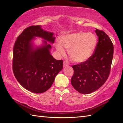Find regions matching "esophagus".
I'll return each mask as SVG.
<instances>
[{"label":"esophagus","mask_w":123,"mask_h":123,"mask_svg":"<svg viewBox=\"0 0 123 123\" xmlns=\"http://www.w3.org/2000/svg\"><path fill=\"white\" fill-rule=\"evenodd\" d=\"M69 66V63L68 62V61H64L63 62V67H67Z\"/></svg>","instance_id":"obj_1"}]
</instances>
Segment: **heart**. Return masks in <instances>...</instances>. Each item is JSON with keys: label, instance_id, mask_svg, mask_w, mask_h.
<instances>
[{"label": "heart", "instance_id": "obj_1", "mask_svg": "<svg viewBox=\"0 0 123 123\" xmlns=\"http://www.w3.org/2000/svg\"><path fill=\"white\" fill-rule=\"evenodd\" d=\"M97 43L92 33L76 32L64 35L60 42L55 43V48L60 55L65 54L64 48L68 49L69 57L75 62H83L92 55Z\"/></svg>", "mask_w": 123, "mask_h": 123}]
</instances>
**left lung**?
<instances>
[{
    "instance_id": "left-lung-1",
    "label": "left lung",
    "mask_w": 123,
    "mask_h": 123,
    "mask_svg": "<svg viewBox=\"0 0 123 123\" xmlns=\"http://www.w3.org/2000/svg\"><path fill=\"white\" fill-rule=\"evenodd\" d=\"M98 42L94 53L87 61L72 67L74 70L71 84L80 93L88 94L103 86L110 74L114 46L109 36L96 28Z\"/></svg>"
}]
</instances>
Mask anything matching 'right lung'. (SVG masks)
I'll list each match as a JSON object with an SVG mask.
<instances>
[{
	"mask_svg": "<svg viewBox=\"0 0 123 123\" xmlns=\"http://www.w3.org/2000/svg\"><path fill=\"white\" fill-rule=\"evenodd\" d=\"M53 33L43 30L41 26H31L18 36L13 49L12 70L17 80L23 87L34 93H43L51 87L56 75L63 69V61L50 53L55 40ZM35 37L45 40L35 47Z\"/></svg>",
	"mask_w": 123,
	"mask_h": 123,
	"instance_id": "obj_1",
	"label": "right lung"
}]
</instances>
